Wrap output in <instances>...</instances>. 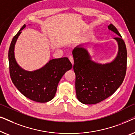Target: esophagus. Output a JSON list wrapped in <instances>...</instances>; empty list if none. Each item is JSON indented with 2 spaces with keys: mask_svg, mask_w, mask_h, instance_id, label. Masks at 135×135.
<instances>
[{
  "mask_svg": "<svg viewBox=\"0 0 135 135\" xmlns=\"http://www.w3.org/2000/svg\"><path fill=\"white\" fill-rule=\"evenodd\" d=\"M69 61H71V62L72 63V64H74V59H73V57L72 56H70L69 57Z\"/></svg>",
  "mask_w": 135,
  "mask_h": 135,
  "instance_id": "34e87169",
  "label": "esophagus"
}]
</instances>
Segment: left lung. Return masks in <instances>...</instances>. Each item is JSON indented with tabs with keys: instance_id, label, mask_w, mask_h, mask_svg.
<instances>
[{
	"instance_id": "8db88e82",
	"label": "left lung",
	"mask_w": 135,
	"mask_h": 135,
	"mask_svg": "<svg viewBox=\"0 0 135 135\" xmlns=\"http://www.w3.org/2000/svg\"><path fill=\"white\" fill-rule=\"evenodd\" d=\"M108 29L119 36L114 38L119 45V51L112 62L105 64L93 62L88 51L80 46L73 51L76 95L83 104H94L104 100L118 89L124 80L127 71L126 45L113 25H109Z\"/></svg>"
}]
</instances>
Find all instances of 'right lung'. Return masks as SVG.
<instances>
[{
    "mask_svg": "<svg viewBox=\"0 0 135 135\" xmlns=\"http://www.w3.org/2000/svg\"><path fill=\"white\" fill-rule=\"evenodd\" d=\"M24 25L13 38L8 51L10 75L16 88L27 98L38 103H46L55 97L57 86L62 75L73 65L66 57L53 59L43 68L34 71H25L20 67L14 55L15 45Z\"/></svg>",
    "mask_w": 135,
    "mask_h": 135,
    "instance_id": "obj_1",
    "label": "right lung"
}]
</instances>
